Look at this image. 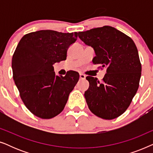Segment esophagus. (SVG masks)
Masks as SVG:
<instances>
[{
  "label": "esophagus",
  "mask_w": 153,
  "mask_h": 153,
  "mask_svg": "<svg viewBox=\"0 0 153 153\" xmlns=\"http://www.w3.org/2000/svg\"><path fill=\"white\" fill-rule=\"evenodd\" d=\"M79 78H80V79H85V76L83 74H82V73H80L79 74Z\"/></svg>",
  "instance_id": "obj_1"
}]
</instances>
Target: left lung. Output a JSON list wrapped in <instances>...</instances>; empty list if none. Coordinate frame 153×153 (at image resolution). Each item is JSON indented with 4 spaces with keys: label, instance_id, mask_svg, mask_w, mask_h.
Returning <instances> with one entry per match:
<instances>
[{
    "label": "left lung",
    "instance_id": "8db88e82",
    "mask_svg": "<svg viewBox=\"0 0 153 153\" xmlns=\"http://www.w3.org/2000/svg\"><path fill=\"white\" fill-rule=\"evenodd\" d=\"M78 36L94 49L93 63L106 69L102 82L86 76L89 88L84 96L89 109L101 118H116L129 107L139 88L141 64L137 48L129 36L108 26L79 32Z\"/></svg>",
    "mask_w": 153,
    "mask_h": 153
}]
</instances>
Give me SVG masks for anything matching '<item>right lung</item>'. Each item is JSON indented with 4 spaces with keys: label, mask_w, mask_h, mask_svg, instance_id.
<instances>
[{
    "label": "right lung",
    "mask_w": 153,
    "mask_h": 153,
    "mask_svg": "<svg viewBox=\"0 0 153 153\" xmlns=\"http://www.w3.org/2000/svg\"><path fill=\"white\" fill-rule=\"evenodd\" d=\"M77 33L42 30L25 35L12 56L14 83L26 108L39 118L50 119L60 114L79 79L75 71L56 76L53 65L65 60Z\"/></svg>",
    "instance_id": "right-lung-1"
}]
</instances>
